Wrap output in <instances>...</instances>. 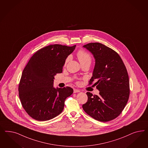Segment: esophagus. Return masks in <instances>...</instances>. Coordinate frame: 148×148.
Returning a JSON list of instances; mask_svg holds the SVG:
<instances>
[{"instance_id":"34e87169","label":"esophagus","mask_w":148,"mask_h":148,"mask_svg":"<svg viewBox=\"0 0 148 148\" xmlns=\"http://www.w3.org/2000/svg\"><path fill=\"white\" fill-rule=\"evenodd\" d=\"M80 90H77V89H74V93H78V92H80Z\"/></svg>"}]
</instances>
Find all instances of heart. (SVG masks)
<instances>
[{
	"label": "heart",
	"instance_id": "heart-1",
	"mask_svg": "<svg viewBox=\"0 0 148 148\" xmlns=\"http://www.w3.org/2000/svg\"><path fill=\"white\" fill-rule=\"evenodd\" d=\"M76 56L81 64H90V63L92 62V57L90 55L83 50H79L76 53ZM69 58H70L69 57H68L66 59L65 62H64L65 65L69 60Z\"/></svg>",
	"mask_w": 148,
	"mask_h": 148
}]
</instances>
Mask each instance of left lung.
I'll return each mask as SVG.
<instances>
[{
    "instance_id": "8db88e82",
    "label": "left lung",
    "mask_w": 148,
    "mask_h": 148,
    "mask_svg": "<svg viewBox=\"0 0 148 148\" xmlns=\"http://www.w3.org/2000/svg\"><path fill=\"white\" fill-rule=\"evenodd\" d=\"M83 47L93 55L95 63L89 85L94 81L99 94L87 92L88 100L82 105L85 112L95 119L106 122L121 113L129 98L127 72L121 58L114 50L100 43H90Z\"/></svg>"
}]
</instances>
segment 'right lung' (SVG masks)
Masks as SVG:
<instances>
[{
    "label": "right lung",
    "instance_id": "1",
    "mask_svg": "<svg viewBox=\"0 0 148 148\" xmlns=\"http://www.w3.org/2000/svg\"><path fill=\"white\" fill-rule=\"evenodd\" d=\"M75 47H45L33 55L24 68L18 87L19 97L23 108L33 119L46 121L62 112L64 101L73 90L69 87L54 88V76L62 72L66 59Z\"/></svg>",
    "mask_w": 148,
    "mask_h": 148
}]
</instances>
